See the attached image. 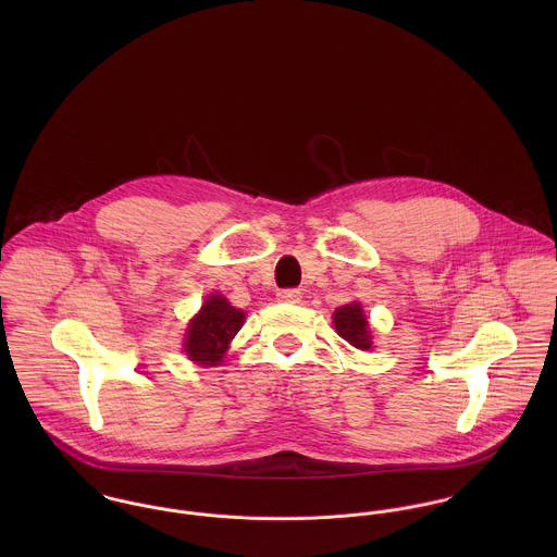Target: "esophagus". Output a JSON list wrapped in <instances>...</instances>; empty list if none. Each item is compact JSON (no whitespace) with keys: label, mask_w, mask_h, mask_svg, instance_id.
Wrapping results in <instances>:
<instances>
[{"label":"esophagus","mask_w":557,"mask_h":557,"mask_svg":"<svg viewBox=\"0 0 557 557\" xmlns=\"http://www.w3.org/2000/svg\"><path fill=\"white\" fill-rule=\"evenodd\" d=\"M278 300L289 302V305H298L302 300V292L300 289H283V292H278Z\"/></svg>","instance_id":"1"}]
</instances>
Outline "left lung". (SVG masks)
<instances>
[{
    "label": "left lung",
    "instance_id": "left-lung-1",
    "mask_svg": "<svg viewBox=\"0 0 557 557\" xmlns=\"http://www.w3.org/2000/svg\"><path fill=\"white\" fill-rule=\"evenodd\" d=\"M334 327L336 332L349 341L354 347L358 349H369L371 347V334H369V321L367 315L362 313L360 305L354 302V305H345L341 309L334 311Z\"/></svg>",
    "mask_w": 557,
    "mask_h": 557
}]
</instances>
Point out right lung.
<instances>
[{
	"instance_id": "obj_1",
	"label": "right lung",
	"mask_w": 557,
	"mask_h": 557,
	"mask_svg": "<svg viewBox=\"0 0 557 557\" xmlns=\"http://www.w3.org/2000/svg\"><path fill=\"white\" fill-rule=\"evenodd\" d=\"M244 323V313L234 309L227 298L210 296L199 315L190 321L184 351L190 360L214 367L223 360L232 338L236 336Z\"/></svg>"
}]
</instances>
